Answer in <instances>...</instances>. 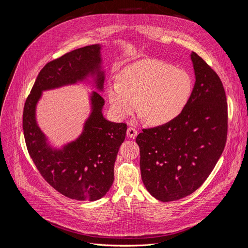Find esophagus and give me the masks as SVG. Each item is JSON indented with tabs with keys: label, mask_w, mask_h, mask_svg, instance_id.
Returning a JSON list of instances; mask_svg holds the SVG:
<instances>
[{
	"label": "esophagus",
	"mask_w": 248,
	"mask_h": 248,
	"mask_svg": "<svg viewBox=\"0 0 248 248\" xmlns=\"http://www.w3.org/2000/svg\"><path fill=\"white\" fill-rule=\"evenodd\" d=\"M126 135H127V137L134 139L137 136V130L133 127H128L127 131H126Z\"/></svg>",
	"instance_id": "esophagus-1"
}]
</instances>
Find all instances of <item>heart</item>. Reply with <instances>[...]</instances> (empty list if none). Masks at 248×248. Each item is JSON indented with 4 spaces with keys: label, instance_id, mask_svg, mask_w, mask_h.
Segmentation results:
<instances>
[{
    "label": "heart",
    "instance_id": "1",
    "mask_svg": "<svg viewBox=\"0 0 248 248\" xmlns=\"http://www.w3.org/2000/svg\"><path fill=\"white\" fill-rule=\"evenodd\" d=\"M192 93L193 80L187 71L157 59H144L124 67L118 74V81L111 82L107 89L117 118L130 116L137 106L151 125L166 124L176 119L186 108Z\"/></svg>",
    "mask_w": 248,
    "mask_h": 248
}]
</instances>
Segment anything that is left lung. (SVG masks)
<instances>
[{"label": "left lung", "mask_w": 248, "mask_h": 248, "mask_svg": "<svg viewBox=\"0 0 248 248\" xmlns=\"http://www.w3.org/2000/svg\"><path fill=\"white\" fill-rule=\"evenodd\" d=\"M191 59L196 81L184 111L170 123L143 129L136 137L142 181L163 202L199 189L216 166L227 140L228 105L222 81L196 52Z\"/></svg>", "instance_id": "8db88e82"}]
</instances>
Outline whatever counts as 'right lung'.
<instances>
[{"label": "right lung", "mask_w": 248, "mask_h": 248, "mask_svg": "<svg viewBox=\"0 0 248 248\" xmlns=\"http://www.w3.org/2000/svg\"><path fill=\"white\" fill-rule=\"evenodd\" d=\"M101 46L72 50L41 70L23 110V131L28 153L44 179L63 196L77 201L94 202L106 195L114 182V166L124 141L126 124L103 117L104 99L91 94L92 112L80 135L60 149L49 145L36 120V107L44 91L54 90L91 77L93 86L103 91Z\"/></svg>", "instance_id": "right-lung-1"}]
</instances>
